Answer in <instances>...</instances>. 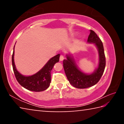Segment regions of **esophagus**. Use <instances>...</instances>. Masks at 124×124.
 Masks as SVG:
<instances>
[{
	"instance_id": "34e87169",
	"label": "esophagus",
	"mask_w": 124,
	"mask_h": 124,
	"mask_svg": "<svg viewBox=\"0 0 124 124\" xmlns=\"http://www.w3.org/2000/svg\"><path fill=\"white\" fill-rule=\"evenodd\" d=\"M64 56H63V55H61L60 56V61H62L63 60H64Z\"/></svg>"
}]
</instances>
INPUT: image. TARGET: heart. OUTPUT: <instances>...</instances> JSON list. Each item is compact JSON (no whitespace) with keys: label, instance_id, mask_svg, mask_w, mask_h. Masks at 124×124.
<instances>
[{"label":"heart","instance_id":"heart-1","mask_svg":"<svg viewBox=\"0 0 124 124\" xmlns=\"http://www.w3.org/2000/svg\"><path fill=\"white\" fill-rule=\"evenodd\" d=\"M77 34H78V33H72V34H70V37L71 38H74L75 37H76L77 35Z\"/></svg>","mask_w":124,"mask_h":124}]
</instances>
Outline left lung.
Listing matches in <instances>:
<instances>
[{"label":"left lung","instance_id":"1","mask_svg":"<svg viewBox=\"0 0 124 124\" xmlns=\"http://www.w3.org/2000/svg\"><path fill=\"white\" fill-rule=\"evenodd\" d=\"M87 43L93 44L98 52V63L97 68L91 73L83 72L78 66L73 55L66 54V59L63 61L64 72L69 82L77 89H85L96 84L103 74L106 66V58L103 45L100 38L94 31L90 30Z\"/></svg>","mask_w":124,"mask_h":124}]
</instances>
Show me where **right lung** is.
Wrapping results in <instances>:
<instances>
[{
  "label": "right lung",
  "instance_id": "add662e5",
  "mask_svg": "<svg viewBox=\"0 0 124 124\" xmlns=\"http://www.w3.org/2000/svg\"><path fill=\"white\" fill-rule=\"evenodd\" d=\"M16 44V43H15ZM15 46L12 56V64L15 75L20 84L29 91H43L50 86L51 83V71L54 64L59 62L60 54L54 56L48 61L40 70L35 74L26 76L17 70L14 61Z\"/></svg>",
  "mask_w": 124,
  "mask_h": 124
}]
</instances>
